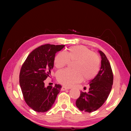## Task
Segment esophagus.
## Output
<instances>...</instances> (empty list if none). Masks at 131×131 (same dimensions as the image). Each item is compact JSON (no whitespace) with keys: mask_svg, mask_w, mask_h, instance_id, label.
Listing matches in <instances>:
<instances>
[{"mask_svg":"<svg viewBox=\"0 0 131 131\" xmlns=\"http://www.w3.org/2000/svg\"><path fill=\"white\" fill-rule=\"evenodd\" d=\"M68 90V88H67L65 86H62V88H61V91H65V90Z\"/></svg>","mask_w":131,"mask_h":131,"instance_id":"34e87169","label":"esophagus"}]
</instances>
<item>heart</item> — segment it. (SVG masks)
<instances>
[{"label": "heart", "instance_id": "1", "mask_svg": "<svg viewBox=\"0 0 131 131\" xmlns=\"http://www.w3.org/2000/svg\"><path fill=\"white\" fill-rule=\"evenodd\" d=\"M69 61H76L74 70L64 69L57 74V80L61 84L70 87L85 80H90L97 74L100 66V59L97 54L83 45L72 46L67 50L66 53L58 52L54 58V63L58 69L68 64Z\"/></svg>", "mask_w": 131, "mask_h": 131}]
</instances>
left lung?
Instances as JSON below:
<instances>
[{
    "label": "left lung",
    "instance_id": "1",
    "mask_svg": "<svg viewBox=\"0 0 131 131\" xmlns=\"http://www.w3.org/2000/svg\"><path fill=\"white\" fill-rule=\"evenodd\" d=\"M101 56V67L98 74L90 82L88 92L81 91L76 101L79 109L91 113L100 108L108 98L113 84V74L108 58L102 51H98Z\"/></svg>",
    "mask_w": 131,
    "mask_h": 131
}]
</instances>
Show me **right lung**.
<instances>
[{
    "instance_id": "1",
    "label": "right lung",
    "mask_w": 131,
    "mask_h": 131,
    "mask_svg": "<svg viewBox=\"0 0 131 131\" xmlns=\"http://www.w3.org/2000/svg\"><path fill=\"white\" fill-rule=\"evenodd\" d=\"M65 45L45 44L34 50L23 63L19 73V85L27 104L33 110L44 113L50 110L62 86L45 87L50 77L56 54Z\"/></svg>"
}]
</instances>
